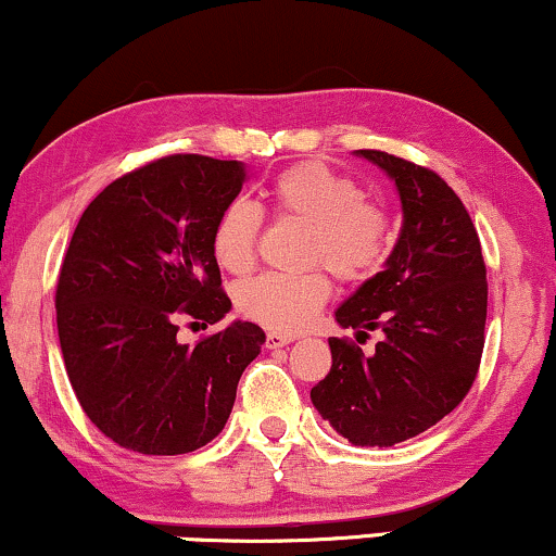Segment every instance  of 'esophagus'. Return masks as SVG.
<instances>
[{
	"label": "esophagus",
	"mask_w": 556,
	"mask_h": 556,
	"mask_svg": "<svg viewBox=\"0 0 556 556\" xmlns=\"http://www.w3.org/2000/svg\"><path fill=\"white\" fill-rule=\"evenodd\" d=\"M296 338L293 334H280V332H267L265 334V348L267 351H276V348H283L289 345V342H293Z\"/></svg>",
	"instance_id": "1"
}]
</instances>
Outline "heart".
Instances as JSON below:
<instances>
[{
    "label": "heart",
    "instance_id": "obj_1",
    "mask_svg": "<svg viewBox=\"0 0 556 556\" xmlns=\"http://www.w3.org/2000/svg\"><path fill=\"white\" fill-rule=\"evenodd\" d=\"M273 216L306 226L301 242L299 276H263L244 280L237 289L242 317L267 330L293 332L306 327L330 299L332 283L321 267L342 283H361L376 276L392 250V224L387 208L351 175L334 173L321 162H301L283 169L270 185ZM263 214L247 198H235L216 216L211 252L226 273H242L255 265ZM319 264V268H312Z\"/></svg>",
    "mask_w": 556,
    "mask_h": 556
}]
</instances>
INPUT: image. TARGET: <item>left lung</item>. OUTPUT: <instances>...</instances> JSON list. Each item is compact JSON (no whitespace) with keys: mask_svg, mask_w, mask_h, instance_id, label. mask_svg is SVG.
Returning <instances> with one entry per match:
<instances>
[{"mask_svg":"<svg viewBox=\"0 0 556 556\" xmlns=\"http://www.w3.org/2000/svg\"><path fill=\"white\" fill-rule=\"evenodd\" d=\"M392 177L404 224L387 267L334 312L374 355L330 338L332 368L312 389L319 415L353 445H394L462 404L477 379L488 321V267L462 198L433 169L361 149Z\"/></svg>","mask_w":556,"mask_h":556,"instance_id":"obj_1","label":"left lung"}]
</instances>
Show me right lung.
Wrapping results in <instances>:
<instances>
[{
  "mask_svg": "<svg viewBox=\"0 0 556 556\" xmlns=\"http://www.w3.org/2000/svg\"><path fill=\"white\" fill-rule=\"evenodd\" d=\"M242 182L235 160L169 154L113 180L74 229L56 283L61 353L85 415L123 448L175 456L214 441L265 342L252 321L177 342L180 319L216 325L231 309L211 231Z\"/></svg>",
  "mask_w": 556,
  "mask_h": 556,
  "instance_id": "right-lung-1",
  "label": "right lung"
}]
</instances>
